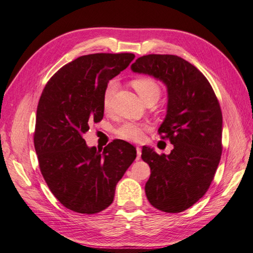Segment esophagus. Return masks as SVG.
<instances>
[{"label": "esophagus", "instance_id": "34e87169", "mask_svg": "<svg viewBox=\"0 0 253 253\" xmlns=\"http://www.w3.org/2000/svg\"><path fill=\"white\" fill-rule=\"evenodd\" d=\"M136 153H137L136 159H137V160H139V158H141V155H142V149L139 148V147H136Z\"/></svg>", "mask_w": 253, "mask_h": 253}]
</instances>
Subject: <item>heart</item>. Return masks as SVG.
<instances>
[{
	"label": "heart",
	"instance_id": "obj_1",
	"mask_svg": "<svg viewBox=\"0 0 253 253\" xmlns=\"http://www.w3.org/2000/svg\"><path fill=\"white\" fill-rule=\"evenodd\" d=\"M133 87L142 98L143 102L149 98H159L160 95V87L157 82H155L150 78H139V79L134 80L132 82ZM118 88V82L116 80H111L107 86L105 88L104 96H103V104L105 109H109L112 98ZM118 135L121 138L126 139V141L138 142L144 137V126L134 125V123H126L122 126L118 128Z\"/></svg>",
	"mask_w": 253,
	"mask_h": 253
}]
</instances>
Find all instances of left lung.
<instances>
[{"label": "left lung", "instance_id": "obj_1", "mask_svg": "<svg viewBox=\"0 0 253 253\" xmlns=\"http://www.w3.org/2000/svg\"><path fill=\"white\" fill-rule=\"evenodd\" d=\"M135 74L167 86V115L158 128L173 149L158 155L144 146L150 168L145 193L150 205L168 213L188 209L203 197L214 177L222 154V111L207 78L175 55H146L131 65Z\"/></svg>", "mask_w": 253, "mask_h": 253}]
</instances>
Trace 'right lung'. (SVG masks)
Returning a JSON list of instances; mask_svg holds the SVG:
<instances>
[{"label": "right lung", "instance_id": "right-lung-1", "mask_svg": "<svg viewBox=\"0 0 253 253\" xmlns=\"http://www.w3.org/2000/svg\"><path fill=\"white\" fill-rule=\"evenodd\" d=\"M135 55L91 54L65 65L50 78L39 100L35 148L48 188L67 209L94 214L108 208L117 183L136 158L134 146L115 139L104 148L83 138L104 117L109 80L127 68Z\"/></svg>", "mask_w": 253, "mask_h": 253}]
</instances>
